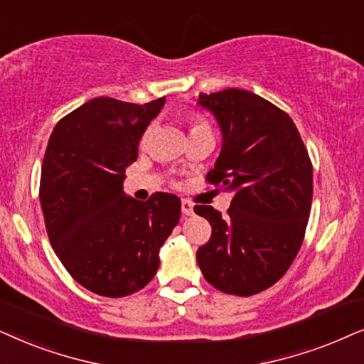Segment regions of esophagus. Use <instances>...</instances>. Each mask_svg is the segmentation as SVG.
<instances>
[{"label":"esophagus","mask_w":364,"mask_h":364,"mask_svg":"<svg viewBox=\"0 0 364 364\" xmlns=\"http://www.w3.org/2000/svg\"><path fill=\"white\" fill-rule=\"evenodd\" d=\"M181 211L185 216H191L193 213V203L190 200H181Z\"/></svg>","instance_id":"1"}]
</instances>
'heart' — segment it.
<instances>
[{
  "mask_svg": "<svg viewBox=\"0 0 364 364\" xmlns=\"http://www.w3.org/2000/svg\"><path fill=\"white\" fill-rule=\"evenodd\" d=\"M205 123H196V126H203Z\"/></svg>",
  "mask_w": 364,
  "mask_h": 364,
  "instance_id": "obj_1",
  "label": "heart"
}]
</instances>
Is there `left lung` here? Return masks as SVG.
<instances>
[{
	"instance_id": "8db88e82",
	"label": "left lung",
	"mask_w": 364,
	"mask_h": 364,
	"mask_svg": "<svg viewBox=\"0 0 364 364\" xmlns=\"http://www.w3.org/2000/svg\"><path fill=\"white\" fill-rule=\"evenodd\" d=\"M196 103L215 116L223 136L206 179L232 193L226 216L195 206L211 225L196 261L216 289L251 296L273 287L301 248L313 166L293 119L261 96L228 88L201 93Z\"/></svg>"
}]
</instances>
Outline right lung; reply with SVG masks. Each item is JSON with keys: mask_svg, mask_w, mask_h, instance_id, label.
<instances>
[{"mask_svg": "<svg viewBox=\"0 0 364 364\" xmlns=\"http://www.w3.org/2000/svg\"><path fill=\"white\" fill-rule=\"evenodd\" d=\"M164 101L90 100L48 141L40 183L48 238L68 273L100 296L146 287L179 221L181 201L171 193L138 201L123 191L124 169L136 161L139 139Z\"/></svg>", "mask_w": 364, "mask_h": 364, "instance_id": "obj_1", "label": "right lung"}]
</instances>
